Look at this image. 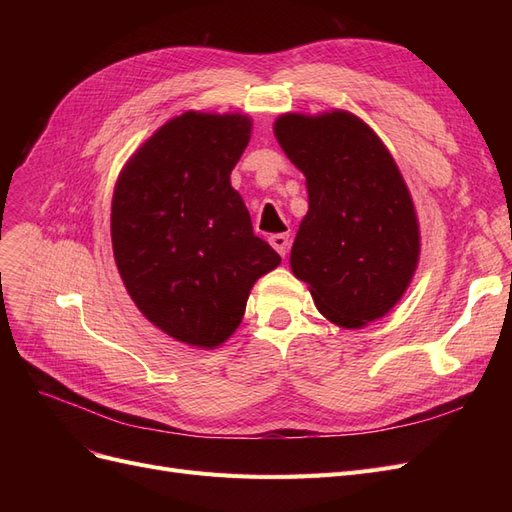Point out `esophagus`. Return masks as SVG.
<instances>
[{
	"mask_svg": "<svg viewBox=\"0 0 512 512\" xmlns=\"http://www.w3.org/2000/svg\"><path fill=\"white\" fill-rule=\"evenodd\" d=\"M269 241L277 250V254H280V256L288 254V247H290V237L288 235H273Z\"/></svg>",
	"mask_w": 512,
	"mask_h": 512,
	"instance_id": "1",
	"label": "esophagus"
}]
</instances>
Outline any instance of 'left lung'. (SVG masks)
<instances>
[{
    "mask_svg": "<svg viewBox=\"0 0 512 512\" xmlns=\"http://www.w3.org/2000/svg\"><path fill=\"white\" fill-rule=\"evenodd\" d=\"M277 143L307 179L309 211L290 267L316 307L344 329L384 316L418 262V224L391 153L361 119L282 115Z\"/></svg>",
    "mask_w": 512,
    "mask_h": 512,
    "instance_id": "obj_1",
    "label": "left lung"
}]
</instances>
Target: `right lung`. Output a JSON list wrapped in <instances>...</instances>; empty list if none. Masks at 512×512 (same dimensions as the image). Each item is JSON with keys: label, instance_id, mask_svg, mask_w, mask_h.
I'll return each instance as SVG.
<instances>
[{"label": "right lung", "instance_id": "obj_1", "mask_svg": "<svg viewBox=\"0 0 512 512\" xmlns=\"http://www.w3.org/2000/svg\"><path fill=\"white\" fill-rule=\"evenodd\" d=\"M250 130L245 115L168 121L123 168L113 196V252L132 301L200 348L235 333L250 288L282 262L230 185Z\"/></svg>", "mask_w": 512, "mask_h": 512}]
</instances>
